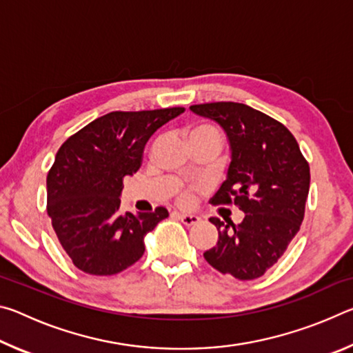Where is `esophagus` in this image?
<instances>
[{
  "instance_id": "obj_1",
  "label": "esophagus",
  "mask_w": 353,
  "mask_h": 353,
  "mask_svg": "<svg viewBox=\"0 0 353 353\" xmlns=\"http://www.w3.org/2000/svg\"><path fill=\"white\" fill-rule=\"evenodd\" d=\"M176 214H177V218L181 219L185 225H194V224H198L199 221H201V218L198 216V214H190V213H176Z\"/></svg>"
}]
</instances>
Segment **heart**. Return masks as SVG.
I'll return each instance as SVG.
<instances>
[{"label":"heart","instance_id":"obj_1","mask_svg":"<svg viewBox=\"0 0 353 353\" xmlns=\"http://www.w3.org/2000/svg\"><path fill=\"white\" fill-rule=\"evenodd\" d=\"M196 132H214V129H212L210 126H196V128L191 129L190 135L191 134H196ZM194 190H196L194 187H191V188H187V190L181 191V194H179V198H177L179 202H181V204H183V205L191 204V202H193Z\"/></svg>","mask_w":353,"mask_h":353}]
</instances>
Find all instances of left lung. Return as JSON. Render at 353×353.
<instances>
[{
	"mask_svg": "<svg viewBox=\"0 0 353 353\" xmlns=\"http://www.w3.org/2000/svg\"><path fill=\"white\" fill-rule=\"evenodd\" d=\"M196 115L224 129L232 160L213 205L235 204L240 224L218 218L216 246L204 259L238 280L261 277L277 263L301 229L310 190V166L282 123L240 103L191 105Z\"/></svg>",
	"mask_w": 353,
	"mask_h": 353,
	"instance_id": "left-lung-1",
	"label": "left lung"
}]
</instances>
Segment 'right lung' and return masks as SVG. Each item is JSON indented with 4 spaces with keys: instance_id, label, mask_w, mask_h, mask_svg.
Returning a JSON list of instances; mask_svg holds the SVG:
<instances>
[{
    "instance_id": "right-lung-1",
    "label": "right lung",
    "mask_w": 353,
    "mask_h": 353,
    "mask_svg": "<svg viewBox=\"0 0 353 353\" xmlns=\"http://www.w3.org/2000/svg\"><path fill=\"white\" fill-rule=\"evenodd\" d=\"M183 110L110 112L59 148L46 177V212L77 270L113 276L145 254L146 234L168 218V210L123 213V179L139 171L143 149L155 130Z\"/></svg>"
}]
</instances>
